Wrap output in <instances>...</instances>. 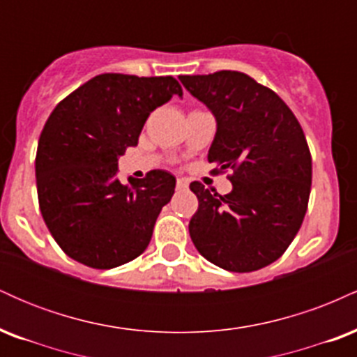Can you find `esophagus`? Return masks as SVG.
Masks as SVG:
<instances>
[{
	"instance_id": "esophagus-1",
	"label": "esophagus",
	"mask_w": 357,
	"mask_h": 357,
	"mask_svg": "<svg viewBox=\"0 0 357 357\" xmlns=\"http://www.w3.org/2000/svg\"><path fill=\"white\" fill-rule=\"evenodd\" d=\"M176 188H178V190H186V188H188V181H186V179L179 178L178 181H176Z\"/></svg>"
}]
</instances>
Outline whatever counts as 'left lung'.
Instances as JSON below:
<instances>
[{
    "label": "left lung",
    "instance_id": "8db88e82",
    "mask_svg": "<svg viewBox=\"0 0 357 357\" xmlns=\"http://www.w3.org/2000/svg\"><path fill=\"white\" fill-rule=\"evenodd\" d=\"M216 117L208 161L233 190L218 195L190 184L198 210L190 235L198 252L230 272H255L275 261L304 221L312 158L297 117L272 89L243 72L179 75Z\"/></svg>",
    "mask_w": 357,
    "mask_h": 357
}]
</instances>
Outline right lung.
I'll return each instance as SVG.
<instances>
[{"instance_id": "add662e5", "label": "right lung", "mask_w": 357, "mask_h": 357, "mask_svg": "<svg viewBox=\"0 0 357 357\" xmlns=\"http://www.w3.org/2000/svg\"><path fill=\"white\" fill-rule=\"evenodd\" d=\"M183 96L174 77L102 73L59 102L45 122L35 173L40 211L59 247L92 268L141 255L176 178L154 169L116 179L117 158L137 146L154 109Z\"/></svg>"}]
</instances>
